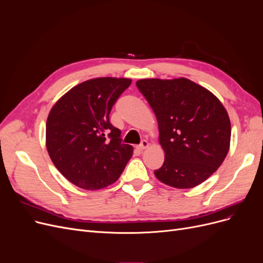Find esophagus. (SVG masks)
I'll return each instance as SVG.
<instances>
[{"instance_id":"1","label":"esophagus","mask_w":263,"mask_h":263,"mask_svg":"<svg viewBox=\"0 0 263 263\" xmlns=\"http://www.w3.org/2000/svg\"><path fill=\"white\" fill-rule=\"evenodd\" d=\"M148 147V141L147 140H141V142H140V145H138L137 146V149L139 150V151H141V150H144V149H146Z\"/></svg>"}]
</instances>
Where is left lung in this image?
<instances>
[{"label":"left lung","instance_id":"obj_1","mask_svg":"<svg viewBox=\"0 0 263 263\" xmlns=\"http://www.w3.org/2000/svg\"><path fill=\"white\" fill-rule=\"evenodd\" d=\"M136 85L154 109L165 158L155 176L166 185L191 189L216 171L228 154L230 121L209 90L187 79H144Z\"/></svg>","mask_w":263,"mask_h":263}]
</instances>
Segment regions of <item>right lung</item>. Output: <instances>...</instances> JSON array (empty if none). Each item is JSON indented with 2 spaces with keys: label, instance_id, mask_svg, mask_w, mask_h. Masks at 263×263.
Listing matches in <instances>:
<instances>
[{
  "label": "right lung",
  "instance_id": "right-lung-1",
  "mask_svg": "<svg viewBox=\"0 0 263 263\" xmlns=\"http://www.w3.org/2000/svg\"><path fill=\"white\" fill-rule=\"evenodd\" d=\"M129 79L98 78L72 87L55 103L46 124V145L63 177L84 190L114 183L133 156L122 132L109 122Z\"/></svg>",
  "mask_w": 263,
  "mask_h": 263
}]
</instances>
